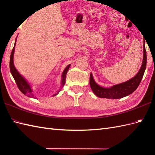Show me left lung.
I'll return each mask as SVG.
<instances>
[{"label":"left lung","mask_w":155,"mask_h":155,"mask_svg":"<svg viewBox=\"0 0 155 155\" xmlns=\"http://www.w3.org/2000/svg\"><path fill=\"white\" fill-rule=\"evenodd\" d=\"M147 67V52L145 42L143 45V60L142 66L138 73L133 78L124 83L118 84L110 88H104L97 84L94 80L93 74L90 75V86L96 96L100 98L117 99L133 93L139 87L145 71Z\"/></svg>","instance_id":"obj_1"}]
</instances>
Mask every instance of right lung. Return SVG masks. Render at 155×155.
Returning <instances> with one entry per match:
<instances>
[{
	"label": "right lung",
	"instance_id": "right-lung-1",
	"mask_svg": "<svg viewBox=\"0 0 155 155\" xmlns=\"http://www.w3.org/2000/svg\"><path fill=\"white\" fill-rule=\"evenodd\" d=\"M16 41V38L15 41L14 47H13L12 52H11V58H10V71H11V74L12 75L13 78H14L16 84H17L18 89L21 91V93H22L24 94L27 95L28 97L34 98V95H33V94H32V91L31 89V86L29 85V84L27 83V82L26 81L25 78L19 74V72L17 71V70H16V68L15 67L14 62H13V57H14V52H15V47ZM70 66H71V64H68L67 67L65 68L63 72H62V81H61V87H63L65 84L66 75H67V71L68 70L69 67H70ZM60 91H61V90L58 91L57 94H54V96L58 94V93Z\"/></svg>",
	"mask_w": 155,
	"mask_h": 155
}]
</instances>
